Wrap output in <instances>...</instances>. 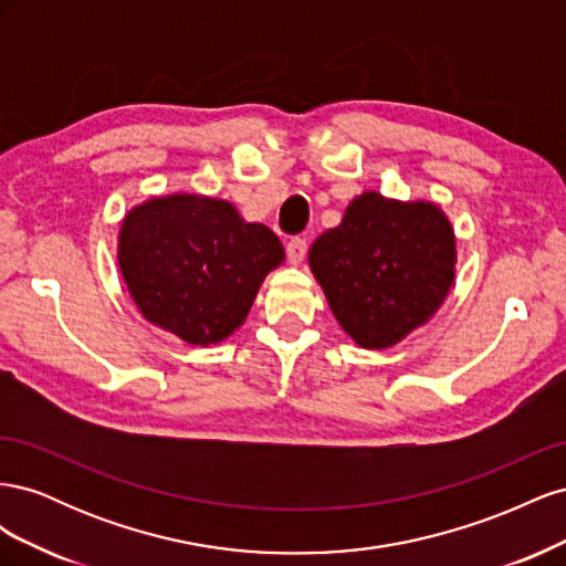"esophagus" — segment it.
I'll return each mask as SVG.
<instances>
[{
	"label": "esophagus",
	"instance_id": "34e87169",
	"mask_svg": "<svg viewBox=\"0 0 566 566\" xmlns=\"http://www.w3.org/2000/svg\"><path fill=\"white\" fill-rule=\"evenodd\" d=\"M285 252H287V260H290V264H302V260H304V254H306V241L304 238H290L287 241V245H285Z\"/></svg>",
	"mask_w": 566,
	"mask_h": 566
}]
</instances>
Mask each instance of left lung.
<instances>
[{
    "label": "left lung",
    "instance_id": "obj_1",
    "mask_svg": "<svg viewBox=\"0 0 566 566\" xmlns=\"http://www.w3.org/2000/svg\"><path fill=\"white\" fill-rule=\"evenodd\" d=\"M455 233L430 200L356 196L321 233L310 266L358 347L387 349L430 321L455 279Z\"/></svg>",
    "mask_w": 566,
    "mask_h": 566
}]
</instances>
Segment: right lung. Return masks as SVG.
I'll return each instance as SVG.
<instances>
[{
    "instance_id": "right-lung-1",
    "label": "right lung",
    "mask_w": 566,
    "mask_h": 566,
    "mask_svg": "<svg viewBox=\"0 0 566 566\" xmlns=\"http://www.w3.org/2000/svg\"><path fill=\"white\" fill-rule=\"evenodd\" d=\"M285 250L235 205L198 193L153 196L119 227L117 264L142 316L208 347L243 325L266 273Z\"/></svg>"
}]
</instances>
